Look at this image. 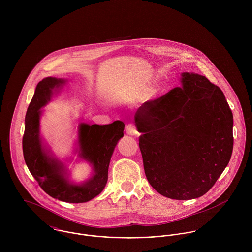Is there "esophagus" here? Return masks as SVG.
<instances>
[{"label": "esophagus", "instance_id": "34e87169", "mask_svg": "<svg viewBox=\"0 0 252 252\" xmlns=\"http://www.w3.org/2000/svg\"><path fill=\"white\" fill-rule=\"evenodd\" d=\"M125 129H126V133H127L128 135H131V136H137V135H139V132H138V130H137L135 124H133V123L127 124Z\"/></svg>", "mask_w": 252, "mask_h": 252}]
</instances>
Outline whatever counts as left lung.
<instances>
[{"label":"left lung","instance_id":"left-lung-1","mask_svg":"<svg viewBox=\"0 0 252 252\" xmlns=\"http://www.w3.org/2000/svg\"><path fill=\"white\" fill-rule=\"evenodd\" d=\"M182 87L146 101L135 123L144 173L161 195L191 200L206 194L233 151V113L206 76L183 72Z\"/></svg>","mask_w":252,"mask_h":252}]
</instances>
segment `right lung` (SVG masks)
<instances>
[{
    "label": "right lung",
    "instance_id": "right-lung-1",
    "mask_svg": "<svg viewBox=\"0 0 252 252\" xmlns=\"http://www.w3.org/2000/svg\"><path fill=\"white\" fill-rule=\"evenodd\" d=\"M64 82L60 78L46 77L37 83L25 117L23 155L30 173L49 196L67 203H85L105 188L110 157L117 142L124 135L125 125L119 120L106 125L80 124V157L93 165L95 175L81 185L68 183L63 176L62 164L46 154L39 139V109L49 101L52 90Z\"/></svg>",
    "mask_w": 252,
    "mask_h": 252
}]
</instances>
